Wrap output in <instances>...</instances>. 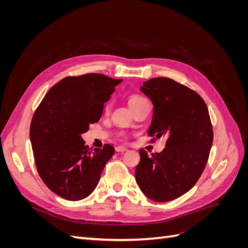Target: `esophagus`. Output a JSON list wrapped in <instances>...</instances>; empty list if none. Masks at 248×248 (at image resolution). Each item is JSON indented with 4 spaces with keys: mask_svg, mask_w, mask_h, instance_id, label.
Segmentation results:
<instances>
[{
    "mask_svg": "<svg viewBox=\"0 0 248 248\" xmlns=\"http://www.w3.org/2000/svg\"><path fill=\"white\" fill-rule=\"evenodd\" d=\"M116 151L117 152H125V151H127V148L123 147V146H118V147H116Z\"/></svg>",
    "mask_w": 248,
    "mask_h": 248,
    "instance_id": "34e87169",
    "label": "esophagus"
}]
</instances>
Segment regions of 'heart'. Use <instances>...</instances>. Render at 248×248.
Returning <instances> with one entry per match:
<instances>
[{"label": "heart", "instance_id": "1", "mask_svg": "<svg viewBox=\"0 0 248 248\" xmlns=\"http://www.w3.org/2000/svg\"><path fill=\"white\" fill-rule=\"evenodd\" d=\"M146 100H147V99L144 98V97H142V96L134 94V95H131V96L129 97L128 103H129L130 108H136L137 106H139V104H140L141 102H144V101H146ZM108 107H109V106L108 104V106H107V109L108 108ZM118 137H119L120 140H127V136H126V134H125L124 132H120V133L118 134Z\"/></svg>", "mask_w": 248, "mask_h": 248}]
</instances>
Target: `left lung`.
<instances>
[{"instance_id":"obj_1","label":"left lung","mask_w":248,"mask_h":248,"mask_svg":"<svg viewBox=\"0 0 248 248\" xmlns=\"http://www.w3.org/2000/svg\"><path fill=\"white\" fill-rule=\"evenodd\" d=\"M141 92L153 102L150 137H167L166 148L148 156L140 150L136 180L155 202L175 200L191 189L204 171L213 142L207 104L190 88L169 78L145 81Z\"/></svg>"}]
</instances>
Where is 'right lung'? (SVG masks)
<instances>
[{"mask_svg":"<svg viewBox=\"0 0 248 248\" xmlns=\"http://www.w3.org/2000/svg\"><path fill=\"white\" fill-rule=\"evenodd\" d=\"M122 79L100 73L67 77L52 86L36 108L30 139L37 171L48 188L68 201L93 192L115 149L89 151L80 134L99 121L104 103Z\"/></svg>","mask_w":248,"mask_h":248,"instance_id":"add662e5","label":"right lung"}]
</instances>
